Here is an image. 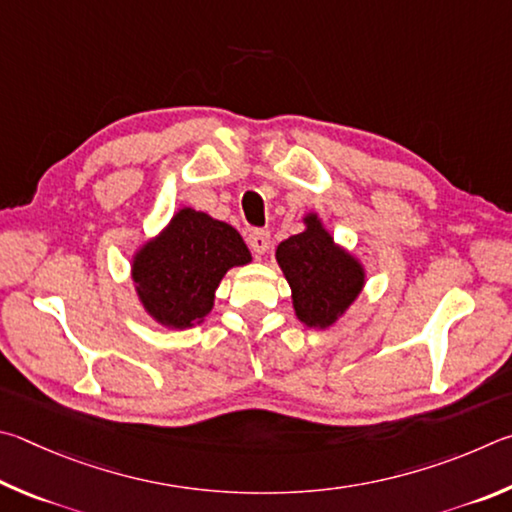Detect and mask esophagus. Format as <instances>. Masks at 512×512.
Wrapping results in <instances>:
<instances>
[{
	"instance_id": "1",
	"label": "esophagus",
	"mask_w": 512,
	"mask_h": 512,
	"mask_svg": "<svg viewBox=\"0 0 512 512\" xmlns=\"http://www.w3.org/2000/svg\"><path fill=\"white\" fill-rule=\"evenodd\" d=\"M247 245L256 256L267 254V249H270V233H267V231H251L247 236Z\"/></svg>"
}]
</instances>
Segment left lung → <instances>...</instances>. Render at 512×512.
<instances>
[{
    "mask_svg": "<svg viewBox=\"0 0 512 512\" xmlns=\"http://www.w3.org/2000/svg\"><path fill=\"white\" fill-rule=\"evenodd\" d=\"M303 222L306 231L276 247V261L292 288L297 319L308 328L326 330L360 297L366 272L353 254L337 245L317 213H308Z\"/></svg>",
    "mask_w": 512,
    "mask_h": 512,
    "instance_id": "1",
    "label": "left lung"
}]
</instances>
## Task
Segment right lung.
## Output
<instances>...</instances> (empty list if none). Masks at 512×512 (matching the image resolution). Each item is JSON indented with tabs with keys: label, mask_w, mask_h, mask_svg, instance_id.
Masks as SVG:
<instances>
[{
	"label": "right lung",
	"mask_w": 512,
	"mask_h": 512,
	"mask_svg": "<svg viewBox=\"0 0 512 512\" xmlns=\"http://www.w3.org/2000/svg\"><path fill=\"white\" fill-rule=\"evenodd\" d=\"M247 263L249 249L231 224L184 206L134 254L132 281L157 324L186 330L209 315L222 276Z\"/></svg>",
	"instance_id": "1"
}]
</instances>
